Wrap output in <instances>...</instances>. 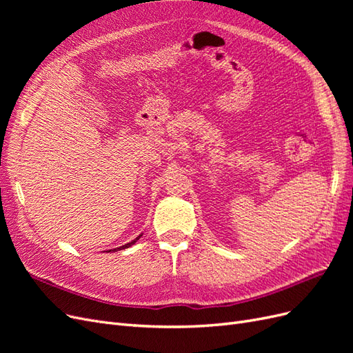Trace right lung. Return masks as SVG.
<instances>
[{
    "label": "right lung",
    "instance_id": "1",
    "mask_svg": "<svg viewBox=\"0 0 353 353\" xmlns=\"http://www.w3.org/2000/svg\"><path fill=\"white\" fill-rule=\"evenodd\" d=\"M140 237H141V234H140V236H138L137 239H134L132 241H130V243H126V244L121 245V248H116V249H110V250H108V252H117V250H123V249H128V248H131V245H134V244L137 243V240H140Z\"/></svg>",
    "mask_w": 353,
    "mask_h": 353
}]
</instances>
